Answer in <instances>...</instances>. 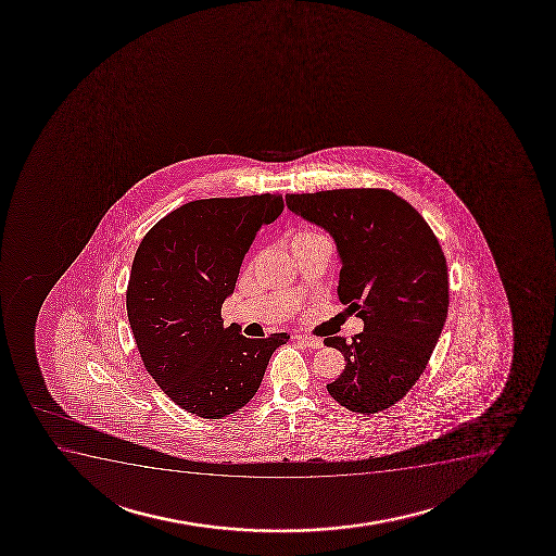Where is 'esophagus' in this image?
Segmentation results:
<instances>
[{
	"instance_id": "obj_1",
	"label": "esophagus",
	"mask_w": 556,
	"mask_h": 556,
	"mask_svg": "<svg viewBox=\"0 0 556 556\" xmlns=\"http://www.w3.org/2000/svg\"><path fill=\"white\" fill-rule=\"evenodd\" d=\"M300 344H303L305 348H311V350H320L324 346V340L318 339V337H308V334H295L294 337Z\"/></svg>"
}]
</instances>
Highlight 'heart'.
<instances>
[{
  "label": "heart",
  "mask_w": 556,
  "mask_h": 556,
  "mask_svg": "<svg viewBox=\"0 0 556 556\" xmlns=\"http://www.w3.org/2000/svg\"><path fill=\"white\" fill-rule=\"evenodd\" d=\"M314 238H326V236L313 232V230H303V232H298V235H295L294 240H314Z\"/></svg>",
  "instance_id": "b5f03b06"
}]
</instances>
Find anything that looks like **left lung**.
I'll return each mask as SVG.
<instances>
[{
	"label": "left lung",
	"instance_id": "1",
	"mask_svg": "<svg viewBox=\"0 0 556 556\" xmlns=\"http://www.w3.org/2000/svg\"><path fill=\"white\" fill-rule=\"evenodd\" d=\"M294 214L333 236L339 251V301L365 329L327 337L346 368L327 391L363 415L389 409L425 372L448 314V271L425 217L381 188L288 193Z\"/></svg>",
	"mask_w": 556,
	"mask_h": 556
}]
</instances>
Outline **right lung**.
<instances>
[{
  "mask_svg": "<svg viewBox=\"0 0 556 556\" xmlns=\"http://www.w3.org/2000/svg\"><path fill=\"white\" fill-rule=\"evenodd\" d=\"M279 193L199 199L173 210L139 243L126 311L141 361L162 391L203 418L242 409L290 334L248 339L223 326L243 256L281 216Z\"/></svg>",
  "mask_w": 556,
  "mask_h": 556,
  "instance_id": "1",
  "label": "right lung"
}]
</instances>
